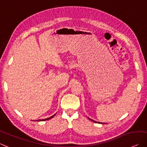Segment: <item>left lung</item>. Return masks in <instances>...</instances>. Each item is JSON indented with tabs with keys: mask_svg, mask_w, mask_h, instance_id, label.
Here are the masks:
<instances>
[{
	"mask_svg": "<svg viewBox=\"0 0 147 147\" xmlns=\"http://www.w3.org/2000/svg\"><path fill=\"white\" fill-rule=\"evenodd\" d=\"M90 120H91V119H90ZM91 121H93V120H91ZM93 121V122H96V121ZM97 123H99V122H97Z\"/></svg>",
	"mask_w": 147,
	"mask_h": 147,
	"instance_id": "obj_1",
	"label": "left lung"
}]
</instances>
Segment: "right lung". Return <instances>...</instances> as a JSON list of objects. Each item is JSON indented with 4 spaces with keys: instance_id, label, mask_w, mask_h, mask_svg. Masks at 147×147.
I'll return each mask as SVG.
<instances>
[{
    "instance_id": "obj_1",
    "label": "right lung",
    "mask_w": 147,
    "mask_h": 147,
    "mask_svg": "<svg viewBox=\"0 0 147 147\" xmlns=\"http://www.w3.org/2000/svg\"><path fill=\"white\" fill-rule=\"evenodd\" d=\"M55 116V115H53V116H52V117H49V118H48V119H42V121H46V120H48V119H52V118H53ZM40 121V120H39ZM41 121V120H40Z\"/></svg>"
}]
</instances>
